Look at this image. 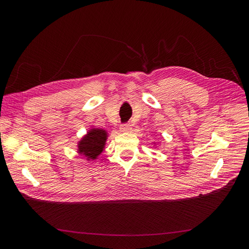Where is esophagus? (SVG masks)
I'll return each instance as SVG.
<instances>
[{
    "instance_id": "obj_1",
    "label": "esophagus",
    "mask_w": 249,
    "mask_h": 249,
    "mask_svg": "<svg viewBox=\"0 0 249 249\" xmlns=\"http://www.w3.org/2000/svg\"><path fill=\"white\" fill-rule=\"evenodd\" d=\"M132 130V124H124L120 126V131L122 132H130Z\"/></svg>"
}]
</instances>
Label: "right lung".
Masks as SVG:
<instances>
[{
    "mask_svg": "<svg viewBox=\"0 0 249 249\" xmlns=\"http://www.w3.org/2000/svg\"><path fill=\"white\" fill-rule=\"evenodd\" d=\"M107 133L101 129H93L80 141L79 153L89 159H96L105 146Z\"/></svg>",
    "mask_w": 249,
    "mask_h": 249,
    "instance_id": "add662e5",
    "label": "right lung"
}]
</instances>
